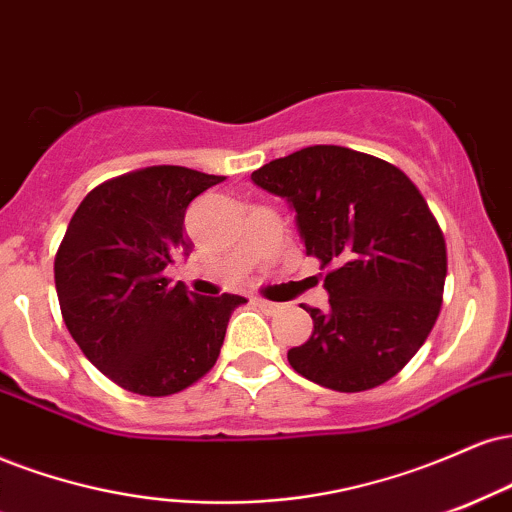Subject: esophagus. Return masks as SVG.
<instances>
[{"label": "esophagus", "mask_w": 512, "mask_h": 512, "mask_svg": "<svg viewBox=\"0 0 512 512\" xmlns=\"http://www.w3.org/2000/svg\"><path fill=\"white\" fill-rule=\"evenodd\" d=\"M255 305L260 307V310L269 312V315H274V312H279V303H269V300H264V298H255Z\"/></svg>", "instance_id": "obj_1"}]
</instances>
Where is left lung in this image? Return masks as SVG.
I'll return each instance as SVG.
<instances>
[{
	"label": "left lung",
	"instance_id": "obj_1",
	"mask_svg": "<svg viewBox=\"0 0 512 512\" xmlns=\"http://www.w3.org/2000/svg\"><path fill=\"white\" fill-rule=\"evenodd\" d=\"M295 209L329 307H303L315 331L288 362L324 389L381 386L427 341L441 312L446 240L415 183L384 159L312 145L252 171Z\"/></svg>",
	"mask_w": 512,
	"mask_h": 512
}]
</instances>
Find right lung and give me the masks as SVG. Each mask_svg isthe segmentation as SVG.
<instances>
[{"mask_svg":"<svg viewBox=\"0 0 512 512\" xmlns=\"http://www.w3.org/2000/svg\"><path fill=\"white\" fill-rule=\"evenodd\" d=\"M224 176L147 166L92 188L54 257L61 317L104 377L138 396H171L217 362L240 295H195L166 267L188 255L186 209Z\"/></svg>","mask_w":512,"mask_h":512,"instance_id":"add662e5","label":"right lung"}]
</instances>
